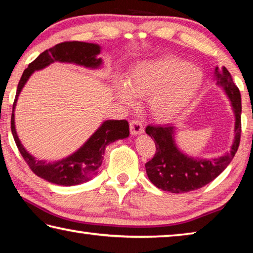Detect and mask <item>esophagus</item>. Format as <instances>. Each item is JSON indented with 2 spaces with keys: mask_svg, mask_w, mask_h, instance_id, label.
<instances>
[{
  "mask_svg": "<svg viewBox=\"0 0 253 253\" xmlns=\"http://www.w3.org/2000/svg\"><path fill=\"white\" fill-rule=\"evenodd\" d=\"M129 128H130L131 135H134V136L142 134V132L144 131V127H143L142 122L137 121V119H134V121H131L129 123Z\"/></svg>",
  "mask_w": 253,
  "mask_h": 253,
  "instance_id": "34e87169",
  "label": "esophagus"
}]
</instances>
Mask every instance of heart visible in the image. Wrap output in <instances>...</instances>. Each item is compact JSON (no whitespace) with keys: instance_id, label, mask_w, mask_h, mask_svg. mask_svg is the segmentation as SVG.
<instances>
[{"instance_id":"obj_1","label":"heart","mask_w":253,"mask_h":253,"mask_svg":"<svg viewBox=\"0 0 253 253\" xmlns=\"http://www.w3.org/2000/svg\"><path fill=\"white\" fill-rule=\"evenodd\" d=\"M203 71L186 60L166 55L143 61L129 72L126 84L118 83L115 92L122 101L149 98V109L158 119L176 116L191 104L202 87Z\"/></svg>"}]
</instances>
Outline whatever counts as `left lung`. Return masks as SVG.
Returning <instances> with one entry per match:
<instances>
[{
	"mask_svg": "<svg viewBox=\"0 0 253 253\" xmlns=\"http://www.w3.org/2000/svg\"><path fill=\"white\" fill-rule=\"evenodd\" d=\"M215 77L216 84L224 89L234 111V140L231 151L212 160L190 157L175 145L173 125H148L146 134L155 140L156 153L145 164V169L151 182L163 191L185 193L203 187L223 172L238 151L241 138V95L225 67L221 69L216 67Z\"/></svg>",
	"mask_w": 253,
	"mask_h": 253,
	"instance_id": "8db88e82",
	"label": "left lung"
}]
</instances>
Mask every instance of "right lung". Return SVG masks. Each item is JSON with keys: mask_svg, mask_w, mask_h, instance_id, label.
Here are the masks:
<instances>
[{"mask_svg": "<svg viewBox=\"0 0 253 253\" xmlns=\"http://www.w3.org/2000/svg\"><path fill=\"white\" fill-rule=\"evenodd\" d=\"M100 53V46L95 43L79 41H66L55 44L52 48L45 50L39 57L30 63L23 71L16 89L15 99L13 102L11 116V130L15 140L19 152L23 160L29 165L30 169L41 178L58 185L71 186L81 184L91 179L97 174L104 160L105 148L108 144L117 139H123L129 136V125L128 122L123 121H106L98 128L90 138L84 143L83 147L68 156L65 160L46 163L44 161L36 160L25 151L21 144L14 124V108L18 101L21 90L27 84L34 71L43 69L54 61L76 63L87 68H98L101 66V59L97 58Z\"/></svg>", "mask_w": 253, "mask_h": 253, "instance_id": "right-lung-1", "label": "right lung"}]
</instances>
